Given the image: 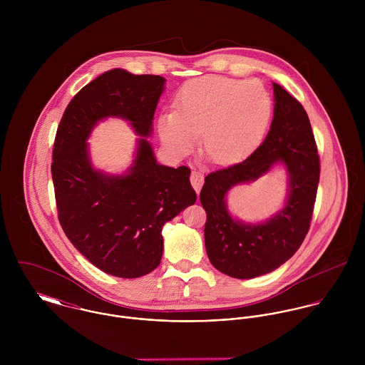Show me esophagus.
Masks as SVG:
<instances>
[{
    "mask_svg": "<svg viewBox=\"0 0 365 365\" xmlns=\"http://www.w3.org/2000/svg\"><path fill=\"white\" fill-rule=\"evenodd\" d=\"M190 180H191V184H192L194 190H195L197 192H200V190H201V187H202V184H204V175H202L200 171H195V170H194V171L191 173Z\"/></svg>",
    "mask_w": 365,
    "mask_h": 365,
    "instance_id": "34e87169",
    "label": "esophagus"
}]
</instances>
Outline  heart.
<instances>
[{
    "label": "heart",
    "instance_id": "obj_1",
    "mask_svg": "<svg viewBox=\"0 0 365 365\" xmlns=\"http://www.w3.org/2000/svg\"><path fill=\"white\" fill-rule=\"evenodd\" d=\"M175 109L157 122L164 145L177 155L194 149L204 132L202 153L217 164L249 155L260 143L271 119V100L256 80L205 76L184 84Z\"/></svg>",
    "mask_w": 365,
    "mask_h": 365
}]
</instances>
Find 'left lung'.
<instances>
[{"mask_svg": "<svg viewBox=\"0 0 365 365\" xmlns=\"http://www.w3.org/2000/svg\"><path fill=\"white\" fill-rule=\"evenodd\" d=\"M274 87V119L260 146L243 161L209 173L200 200L207 212L204 229L209 261L233 278H255L289 260L301 247L312 220L320 161L311 122L301 103ZM282 162L290 175L286 208L264 224L246 225L225 209V192L254 180Z\"/></svg>", "mask_w": 365, "mask_h": 365, "instance_id": "obj_1", "label": "left lung"}]
</instances>
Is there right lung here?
<instances>
[{"instance_id": "right-lung-1", "label": "right lung", "mask_w": 365, "mask_h": 365, "mask_svg": "<svg viewBox=\"0 0 365 365\" xmlns=\"http://www.w3.org/2000/svg\"><path fill=\"white\" fill-rule=\"evenodd\" d=\"M160 76L109 70L67 105L53 145L52 178L58 222L74 247L106 274L138 278L161 260L165 222L197 201L191 170L158 164L150 143L152 120L164 90ZM119 115L140 141L125 176H105L89 163L85 140L96 122Z\"/></svg>"}]
</instances>
